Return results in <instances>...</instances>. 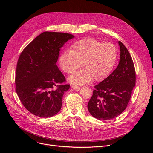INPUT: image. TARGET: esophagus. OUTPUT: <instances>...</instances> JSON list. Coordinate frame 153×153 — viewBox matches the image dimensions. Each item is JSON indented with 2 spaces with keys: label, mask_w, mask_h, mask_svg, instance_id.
Masks as SVG:
<instances>
[{
  "label": "esophagus",
  "mask_w": 153,
  "mask_h": 153,
  "mask_svg": "<svg viewBox=\"0 0 153 153\" xmlns=\"http://www.w3.org/2000/svg\"><path fill=\"white\" fill-rule=\"evenodd\" d=\"M71 87L74 90H76V91H77V90H79L80 89V87H79V86H77V85H72L71 86Z\"/></svg>",
  "instance_id": "34e87169"
}]
</instances>
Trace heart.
I'll list each match as a JSON object with an SVG mask.
<instances>
[{
    "instance_id": "obj_1",
    "label": "heart",
    "mask_w": 153,
    "mask_h": 153,
    "mask_svg": "<svg viewBox=\"0 0 153 153\" xmlns=\"http://www.w3.org/2000/svg\"><path fill=\"white\" fill-rule=\"evenodd\" d=\"M117 57V50L113 43L87 38L76 42L71 50L63 51L59 64L65 73L72 74L81 63L83 68L69 78L70 82L81 85L93 79L100 82L106 79L113 70Z\"/></svg>"
}]
</instances>
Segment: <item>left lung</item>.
Here are the masks:
<instances>
[{"label": "left lung", "mask_w": 153, "mask_h": 153, "mask_svg": "<svg viewBox=\"0 0 153 153\" xmlns=\"http://www.w3.org/2000/svg\"><path fill=\"white\" fill-rule=\"evenodd\" d=\"M120 61L116 70L94 86L88 109L99 120H108L116 117L126 109L136 85L134 63L128 50L119 41Z\"/></svg>", "instance_id": "1"}]
</instances>
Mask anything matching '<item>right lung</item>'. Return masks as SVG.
Listing matches in <instances>:
<instances>
[{"label": "right lung", "instance_id": "right-lung-1", "mask_svg": "<svg viewBox=\"0 0 153 153\" xmlns=\"http://www.w3.org/2000/svg\"><path fill=\"white\" fill-rule=\"evenodd\" d=\"M74 36L43 32L22 51L17 63L16 91L24 107L40 117L56 114L70 85L56 64L60 48Z\"/></svg>", "mask_w": 153, "mask_h": 153}]
</instances>
